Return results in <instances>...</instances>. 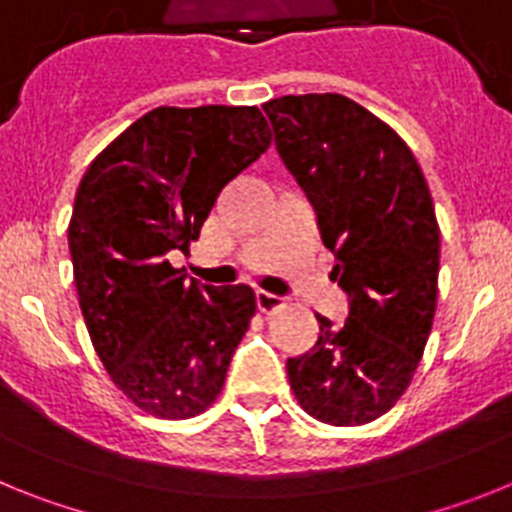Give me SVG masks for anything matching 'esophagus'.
Listing matches in <instances>:
<instances>
[{
    "label": "esophagus",
    "instance_id": "obj_1",
    "mask_svg": "<svg viewBox=\"0 0 512 512\" xmlns=\"http://www.w3.org/2000/svg\"><path fill=\"white\" fill-rule=\"evenodd\" d=\"M256 305H259L261 312H274L277 307L284 305V297L274 295V292H266V289H259L256 292Z\"/></svg>",
    "mask_w": 512,
    "mask_h": 512
}]
</instances>
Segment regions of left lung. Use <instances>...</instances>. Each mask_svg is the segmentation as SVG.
Returning a JSON list of instances; mask_svg holds the SVG:
<instances>
[{
	"label": "left lung",
	"mask_w": 512,
	"mask_h": 512,
	"mask_svg": "<svg viewBox=\"0 0 512 512\" xmlns=\"http://www.w3.org/2000/svg\"><path fill=\"white\" fill-rule=\"evenodd\" d=\"M264 112L348 295L346 323L318 315L315 346L287 359L289 384L320 423H372L408 390L431 336L441 256L431 192L405 140L354 99L287 94Z\"/></svg>",
	"instance_id": "8db88e82"
}]
</instances>
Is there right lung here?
I'll return each instance as SVG.
<instances>
[{
  "label": "right lung",
  "instance_id": "1",
  "mask_svg": "<svg viewBox=\"0 0 512 512\" xmlns=\"http://www.w3.org/2000/svg\"><path fill=\"white\" fill-rule=\"evenodd\" d=\"M271 146L259 107H156L104 148L76 189L74 284L89 338L135 408L205 413L256 312L246 284L210 287L174 269L225 184Z\"/></svg>",
  "mask_w": 512,
  "mask_h": 512
}]
</instances>
